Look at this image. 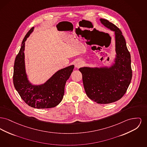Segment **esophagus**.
<instances>
[{
    "instance_id": "esophagus-1",
    "label": "esophagus",
    "mask_w": 147,
    "mask_h": 147,
    "mask_svg": "<svg viewBox=\"0 0 147 147\" xmlns=\"http://www.w3.org/2000/svg\"><path fill=\"white\" fill-rule=\"evenodd\" d=\"M83 65V61H80V60H77L76 63H75V66L76 68H79L81 66H82Z\"/></svg>"
}]
</instances>
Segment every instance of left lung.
<instances>
[{
	"mask_svg": "<svg viewBox=\"0 0 147 147\" xmlns=\"http://www.w3.org/2000/svg\"><path fill=\"white\" fill-rule=\"evenodd\" d=\"M102 24L115 33L116 58L111 67L79 68L87 96L99 104L119 100L126 93L132 78L130 54L121 30L108 20L100 19Z\"/></svg>",
	"mask_w": 147,
	"mask_h": 147,
	"instance_id": "8db88e82",
	"label": "left lung"
}]
</instances>
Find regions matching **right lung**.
<instances>
[{
	"instance_id": "1",
	"label": "right lung",
	"mask_w": 147,
	"mask_h": 147,
	"mask_svg": "<svg viewBox=\"0 0 147 147\" xmlns=\"http://www.w3.org/2000/svg\"><path fill=\"white\" fill-rule=\"evenodd\" d=\"M32 28L23 40L20 49L18 54L14 65L13 83L22 99L29 106L38 109L53 108L60 103L64 94V88L69 79L74 65L57 71L44 84L32 85L27 78L24 61L25 42L33 32Z\"/></svg>"
}]
</instances>
